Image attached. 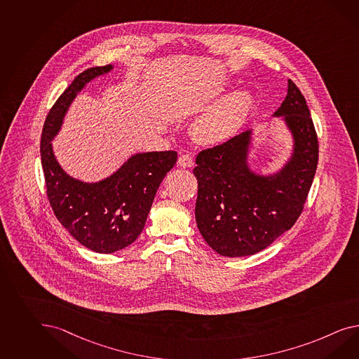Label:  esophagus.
Returning a JSON list of instances; mask_svg holds the SVG:
<instances>
[{
  "instance_id": "34e87169",
  "label": "esophagus",
  "mask_w": 359,
  "mask_h": 359,
  "mask_svg": "<svg viewBox=\"0 0 359 359\" xmlns=\"http://www.w3.org/2000/svg\"><path fill=\"white\" fill-rule=\"evenodd\" d=\"M178 164L182 168H191L194 166V158L189 154H184L178 158Z\"/></svg>"
}]
</instances>
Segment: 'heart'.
I'll use <instances>...</instances> for the list:
<instances>
[{
	"label": "heart",
	"mask_w": 359,
	"mask_h": 359,
	"mask_svg": "<svg viewBox=\"0 0 359 359\" xmlns=\"http://www.w3.org/2000/svg\"><path fill=\"white\" fill-rule=\"evenodd\" d=\"M251 95L236 91L202 113L193 125L195 137L205 143L229 138L242 126L251 108Z\"/></svg>",
	"instance_id": "heart-1"
}]
</instances>
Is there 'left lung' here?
Here are the masks:
<instances>
[{
	"label": "left lung",
	"instance_id": "left-lung-1",
	"mask_svg": "<svg viewBox=\"0 0 359 359\" xmlns=\"http://www.w3.org/2000/svg\"><path fill=\"white\" fill-rule=\"evenodd\" d=\"M275 117L290 130L293 154L275 175L248 166L251 130L196 156L195 219L210 248L222 257H248L268 248L304 211L319 158V144L304 95L287 81V95Z\"/></svg>",
	"mask_w": 359,
	"mask_h": 359
}]
</instances>
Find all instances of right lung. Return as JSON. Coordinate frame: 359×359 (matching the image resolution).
Returning a JSON list of instances; mask_svg holds the SVG:
<instances>
[{
	"mask_svg": "<svg viewBox=\"0 0 359 359\" xmlns=\"http://www.w3.org/2000/svg\"><path fill=\"white\" fill-rule=\"evenodd\" d=\"M111 69L96 66L75 76L48 113L40 142L46 195L57 220L81 245L100 254L116 252L138 238L157 189L177 161L175 151L137 154L95 184L66 175L57 163L50 142L70 104L87 83Z\"/></svg>",
	"mask_w": 359,
	"mask_h": 359,
	"instance_id": "right-lung-1",
	"label": "right lung"
}]
</instances>
